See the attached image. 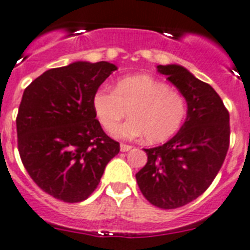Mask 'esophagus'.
<instances>
[{
  "mask_svg": "<svg viewBox=\"0 0 250 250\" xmlns=\"http://www.w3.org/2000/svg\"><path fill=\"white\" fill-rule=\"evenodd\" d=\"M120 149H121V152H127V151H130L131 149V146L121 143V145H120Z\"/></svg>",
  "mask_w": 250,
  "mask_h": 250,
  "instance_id": "esophagus-1",
  "label": "esophagus"
}]
</instances>
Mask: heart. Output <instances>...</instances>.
Returning <instances> with one entry per match:
<instances>
[{"label": "heart", "mask_w": 250, "mask_h": 250, "mask_svg": "<svg viewBox=\"0 0 250 250\" xmlns=\"http://www.w3.org/2000/svg\"><path fill=\"white\" fill-rule=\"evenodd\" d=\"M98 121L112 131L129 112L131 120L113 135L120 139H135L146 135L149 143H160L179 130L185 121L187 105L179 91L148 75L127 76L115 83L113 90L98 89L91 99Z\"/></svg>", "instance_id": "obj_1"}]
</instances>
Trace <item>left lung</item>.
<instances>
[{
	"mask_svg": "<svg viewBox=\"0 0 250 250\" xmlns=\"http://www.w3.org/2000/svg\"><path fill=\"white\" fill-rule=\"evenodd\" d=\"M187 102V116L167 143L145 149L147 164L135 174L143 196L161 209L199 197L222 167L229 145V115L222 99L179 64L157 65Z\"/></svg>",
	"mask_w": 250,
	"mask_h": 250,
	"instance_id": "8db88e82",
	"label": "left lung"
}]
</instances>
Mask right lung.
I'll use <instances>...</instances> for the list:
<instances>
[{
	"mask_svg": "<svg viewBox=\"0 0 250 250\" xmlns=\"http://www.w3.org/2000/svg\"><path fill=\"white\" fill-rule=\"evenodd\" d=\"M116 69L108 62H73L43 72L24 90L17 117L21 159L36 185L58 200H86L120 152L91 105Z\"/></svg>",
	"mask_w": 250,
	"mask_h": 250,
	"instance_id": "obj_1",
	"label": "right lung"
}]
</instances>
